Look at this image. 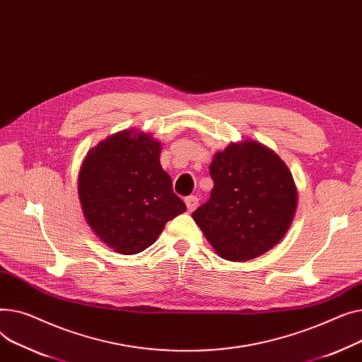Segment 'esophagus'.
Here are the masks:
<instances>
[{
    "label": "esophagus",
    "instance_id": "obj_1",
    "mask_svg": "<svg viewBox=\"0 0 362 362\" xmlns=\"http://www.w3.org/2000/svg\"><path fill=\"white\" fill-rule=\"evenodd\" d=\"M184 202H185V204H187L188 211H193V210L199 206V199H197L196 196H187V197L184 199Z\"/></svg>",
    "mask_w": 362,
    "mask_h": 362
}]
</instances>
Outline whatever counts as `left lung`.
I'll return each mask as SVG.
<instances>
[{
	"instance_id": "obj_1",
	"label": "left lung",
	"mask_w": 362,
	"mask_h": 362,
	"mask_svg": "<svg viewBox=\"0 0 362 362\" xmlns=\"http://www.w3.org/2000/svg\"><path fill=\"white\" fill-rule=\"evenodd\" d=\"M210 177V199L191 216L222 259L251 260L284 238L296 188L278 155L256 141L230 144L215 155Z\"/></svg>"
}]
</instances>
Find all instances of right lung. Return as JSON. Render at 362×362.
I'll use <instances>...</instances> for the list:
<instances>
[{
	"mask_svg": "<svg viewBox=\"0 0 362 362\" xmlns=\"http://www.w3.org/2000/svg\"><path fill=\"white\" fill-rule=\"evenodd\" d=\"M159 156V141L132 130L99 143L83 162L78 197L84 218L117 252H141L166 222L187 210Z\"/></svg>",
	"mask_w": 362,
	"mask_h": 362,
	"instance_id": "right-lung-1",
	"label": "right lung"
}]
</instances>
